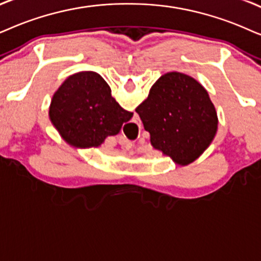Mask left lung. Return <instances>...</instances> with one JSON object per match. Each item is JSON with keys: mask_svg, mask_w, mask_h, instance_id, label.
<instances>
[{"mask_svg": "<svg viewBox=\"0 0 261 261\" xmlns=\"http://www.w3.org/2000/svg\"><path fill=\"white\" fill-rule=\"evenodd\" d=\"M136 112L150 134L151 146L183 166L207 149L218 128L208 92L179 72L161 75Z\"/></svg>", "mask_w": 261, "mask_h": 261, "instance_id": "left-lung-1", "label": "left lung"}]
</instances>
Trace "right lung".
I'll list each match as a JSON object with an SVG mask.
<instances>
[{"mask_svg":"<svg viewBox=\"0 0 261 261\" xmlns=\"http://www.w3.org/2000/svg\"><path fill=\"white\" fill-rule=\"evenodd\" d=\"M134 113L112 97L111 88L96 72L72 74L53 96L49 117L62 138L79 148L98 147L119 134Z\"/></svg>","mask_w":261,"mask_h":261,"instance_id":"right-lung-1","label":"right lung"}]
</instances>
